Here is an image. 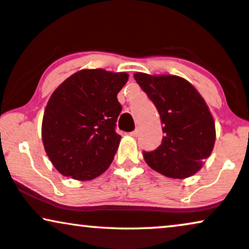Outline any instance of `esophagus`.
<instances>
[{"mask_svg":"<svg viewBox=\"0 0 249 249\" xmlns=\"http://www.w3.org/2000/svg\"><path fill=\"white\" fill-rule=\"evenodd\" d=\"M139 134H140V130H139V128H135V130H134L133 132H131V133H130L131 137H134V138L139 137Z\"/></svg>","mask_w":249,"mask_h":249,"instance_id":"1","label":"esophagus"}]
</instances>
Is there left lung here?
Wrapping results in <instances>:
<instances>
[{
	"label": "left lung",
	"mask_w": 249,
	"mask_h": 249,
	"mask_svg": "<svg viewBox=\"0 0 249 249\" xmlns=\"http://www.w3.org/2000/svg\"><path fill=\"white\" fill-rule=\"evenodd\" d=\"M134 79L159 111L164 137L153 152H143L153 170L174 179L188 178L202 168L216 140L215 121L203 97L184 78L137 72Z\"/></svg>",
	"instance_id": "8db88e82"
}]
</instances>
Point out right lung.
I'll use <instances>...</instances> for the list:
<instances>
[{
	"label": "right lung",
	"mask_w": 249,
	"mask_h": 249,
	"mask_svg": "<svg viewBox=\"0 0 249 249\" xmlns=\"http://www.w3.org/2000/svg\"><path fill=\"white\" fill-rule=\"evenodd\" d=\"M126 72L84 69L54 90L42 119V142L50 162L65 177H99L111 164L121 135L115 126L122 106L117 94Z\"/></svg>",
	"instance_id": "right-lung-1"
}]
</instances>
